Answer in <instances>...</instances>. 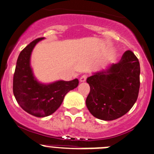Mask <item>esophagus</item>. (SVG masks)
Here are the masks:
<instances>
[{
  "mask_svg": "<svg viewBox=\"0 0 154 154\" xmlns=\"http://www.w3.org/2000/svg\"><path fill=\"white\" fill-rule=\"evenodd\" d=\"M86 78H87V76H86V74H84V75L81 76V77H80V82H81V83H83V82L86 81Z\"/></svg>",
  "mask_w": 154,
  "mask_h": 154,
  "instance_id": "34e87169",
  "label": "esophagus"
}]
</instances>
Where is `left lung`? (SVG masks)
I'll return each instance as SVG.
<instances>
[{
    "mask_svg": "<svg viewBox=\"0 0 154 154\" xmlns=\"http://www.w3.org/2000/svg\"><path fill=\"white\" fill-rule=\"evenodd\" d=\"M86 82L90 92L86 100L88 110L96 118L113 120L126 114L138 96L140 64L131 50L119 62L93 73Z\"/></svg>",
    "mask_w": 154,
    "mask_h": 154,
    "instance_id": "1",
    "label": "left lung"
}]
</instances>
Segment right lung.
Returning <instances> with one entry per match:
<instances>
[{
  "label": "right lung",
  "instance_id": "obj_1",
  "mask_svg": "<svg viewBox=\"0 0 154 154\" xmlns=\"http://www.w3.org/2000/svg\"><path fill=\"white\" fill-rule=\"evenodd\" d=\"M41 37L30 43L21 51L13 75V90L16 101L25 111L34 117H44L54 113L62 104L65 95L78 86L77 79L58 80L44 84L34 77L31 67V55Z\"/></svg>",
  "mask_w": 154,
  "mask_h": 154
}]
</instances>
